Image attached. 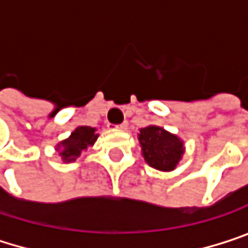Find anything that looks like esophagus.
<instances>
[{"label": "esophagus", "mask_w": 248, "mask_h": 248, "mask_svg": "<svg viewBox=\"0 0 248 248\" xmlns=\"http://www.w3.org/2000/svg\"><path fill=\"white\" fill-rule=\"evenodd\" d=\"M108 126H109L110 129H119V130H126V129H127V124H126V122H124V124H109Z\"/></svg>", "instance_id": "esophagus-1"}]
</instances>
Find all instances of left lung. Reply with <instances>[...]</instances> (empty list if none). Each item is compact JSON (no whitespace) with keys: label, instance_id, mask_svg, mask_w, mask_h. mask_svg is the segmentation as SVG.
Instances as JSON below:
<instances>
[{"label":"left lung","instance_id":"left-lung-1","mask_svg":"<svg viewBox=\"0 0 248 248\" xmlns=\"http://www.w3.org/2000/svg\"><path fill=\"white\" fill-rule=\"evenodd\" d=\"M138 138L145 161L155 170L172 171L184 155V142L164 127H142Z\"/></svg>","mask_w":248,"mask_h":248}]
</instances>
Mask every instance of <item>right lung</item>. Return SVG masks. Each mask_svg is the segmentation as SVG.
<instances>
[{"mask_svg": "<svg viewBox=\"0 0 248 248\" xmlns=\"http://www.w3.org/2000/svg\"><path fill=\"white\" fill-rule=\"evenodd\" d=\"M97 136L99 135L96 133L94 127L78 126L67 139L62 140L57 145V151H60L62 159L64 162H72L76 161L77 156H80L84 149H87L96 142Z\"/></svg>", "mask_w": 248, "mask_h": 248, "instance_id": "add662e5", "label": "right lung"}]
</instances>
